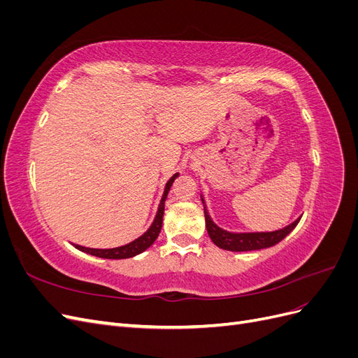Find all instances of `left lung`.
Here are the masks:
<instances>
[{"label":"left lung","instance_id":"1","mask_svg":"<svg viewBox=\"0 0 358 358\" xmlns=\"http://www.w3.org/2000/svg\"><path fill=\"white\" fill-rule=\"evenodd\" d=\"M203 208H204V218H206V229H208L209 237L212 242L220 246L221 249H227V251H234V252H242V251H257V249H264L270 248L287 237L292 230L296 229V225L299 224L300 218H297L294 222H291L289 225L284 227V229L276 230V231H266V233H233V231H227L221 227L216 225L210 215L208 212V208H206V203L203 200Z\"/></svg>","mask_w":358,"mask_h":358}]
</instances>
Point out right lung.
<instances>
[{"label":"right lung","instance_id":"add662e5","mask_svg":"<svg viewBox=\"0 0 358 358\" xmlns=\"http://www.w3.org/2000/svg\"><path fill=\"white\" fill-rule=\"evenodd\" d=\"M179 176V173H175L173 175L169 182L166 183V188H164V194H162V199L159 201V206H158V212L155 215V220L154 222L150 224L149 229L140 236L137 237L136 241L129 242L124 246H117V248H110V249H95V248H85V246H80V245H74L76 248L79 249V251L82 252H86V254H91V255H95V257H100V258H109V259H122V258H131L137 254H142L143 251H146V249L152 245L157 237L161 231V227H162V216H164V203H166V199H167V194L170 191V187L171 183L175 182V179Z\"/></svg>","mask_w":358,"mask_h":358}]
</instances>
